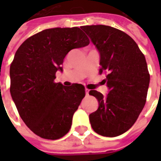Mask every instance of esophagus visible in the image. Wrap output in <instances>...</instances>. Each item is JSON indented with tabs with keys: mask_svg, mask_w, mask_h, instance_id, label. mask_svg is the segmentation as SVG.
Masks as SVG:
<instances>
[{
	"mask_svg": "<svg viewBox=\"0 0 161 161\" xmlns=\"http://www.w3.org/2000/svg\"><path fill=\"white\" fill-rule=\"evenodd\" d=\"M85 93L87 96L89 95V90H88V88H85Z\"/></svg>",
	"mask_w": 161,
	"mask_h": 161,
	"instance_id": "esophagus-1",
	"label": "esophagus"
}]
</instances>
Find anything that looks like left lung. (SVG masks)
<instances>
[{
    "instance_id": "1",
    "label": "left lung",
    "mask_w": 161,
    "mask_h": 161,
    "mask_svg": "<svg viewBox=\"0 0 161 161\" xmlns=\"http://www.w3.org/2000/svg\"><path fill=\"white\" fill-rule=\"evenodd\" d=\"M100 55L99 73L109 89L104 96L96 90L90 95L98 101V108L89 114L97 134L115 137L129 130L137 120L146 102L150 74L144 54L128 34L104 25L83 26Z\"/></svg>"
}]
</instances>
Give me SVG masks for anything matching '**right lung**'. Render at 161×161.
<instances>
[{
	"instance_id": "1",
	"label": "right lung",
	"mask_w": 161,
	"mask_h": 161,
	"mask_svg": "<svg viewBox=\"0 0 161 161\" xmlns=\"http://www.w3.org/2000/svg\"><path fill=\"white\" fill-rule=\"evenodd\" d=\"M78 27L46 29L27 38L10 67L11 98L21 119L40 137L58 140L69 131L73 114L85 96L83 85L54 83L72 49L88 46Z\"/></svg>"
}]
</instances>
